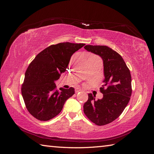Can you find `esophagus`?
<instances>
[{
    "instance_id": "obj_1",
    "label": "esophagus",
    "mask_w": 154,
    "mask_h": 154,
    "mask_svg": "<svg viewBox=\"0 0 154 154\" xmlns=\"http://www.w3.org/2000/svg\"><path fill=\"white\" fill-rule=\"evenodd\" d=\"M81 91H82L81 88H76V89H75V93H76V94H77V93H78L79 92H81Z\"/></svg>"
}]
</instances>
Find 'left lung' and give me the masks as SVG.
Masks as SVG:
<instances>
[{
  "mask_svg": "<svg viewBox=\"0 0 154 154\" xmlns=\"http://www.w3.org/2000/svg\"><path fill=\"white\" fill-rule=\"evenodd\" d=\"M84 48L103 59L105 78L100 88L103 98L96 100L94 96L88 94L83 112L92 123L105 125L117 119L128 105L132 92L131 74L122 56L111 48L91 45Z\"/></svg>",
  "mask_w": 154,
  "mask_h": 154,
  "instance_id": "obj_1",
  "label": "left lung"
}]
</instances>
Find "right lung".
Masks as SVG:
<instances>
[{
  "label": "right lung",
  "instance_id": "add662e5",
  "mask_svg": "<svg viewBox=\"0 0 154 154\" xmlns=\"http://www.w3.org/2000/svg\"><path fill=\"white\" fill-rule=\"evenodd\" d=\"M85 44L70 42L51 45L36 56L27 67L21 92L29 112L40 121H48L62 111L74 88H60L54 81L66 71L71 56Z\"/></svg>",
  "mask_w": 154,
  "mask_h": 154
}]
</instances>
